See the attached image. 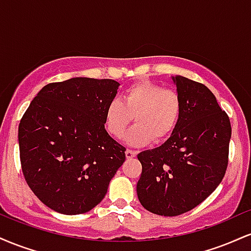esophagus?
I'll list each match as a JSON object with an SVG mask.
<instances>
[{
    "label": "esophagus",
    "instance_id": "34e87169",
    "mask_svg": "<svg viewBox=\"0 0 251 251\" xmlns=\"http://www.w3.org/2000/svg\"><path fill=\"white\" fill-rule=\"evenodd\" d=\"M125 153H126V158H127V159H131V158L135 157V154H137V152L133 151V150L127 149V150H126Z\"/></svg>",
    "mask_w": 251,
    "mask_h": 251
}]
</instances>
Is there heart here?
<instances>
[{"instance_id":"1","label":"heart","mask_w":251,"mask_h":251,"mask_svg":"<svg viewBox=\"0 0 251 251\" xmlns=\"http://www.w3.org/2000/svg\"><path fill=\"white\" fill-rule=\"evenodd\" d=\"M181 98L177 91L143 80L124 91L120 100H112L105 111V126L114 138H122L132 119L135 123L126 140L144 145L150 140L163 142L177 127L181 114Z\"/></svg>"}]
</instances>
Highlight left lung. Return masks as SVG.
<instances>
[{
	"label": "left lung",
	"mask_w": 251,
	"mask_h": 251,
	"mask_svg": "<svg viewBox=\"0 0 251 251\" xmlns=\"http://www.w3.org/2000/svg\"><path fill=\"white\" fill-rule=\"evenodd\" d=\"M181 114L171 137L138 154L143 171L137 184L142 205L160 216L188 212L220 185L229 163L231 125L203 83L174 77Z\"/></svg>",
	"instance_id": "left-lung-1"
}]
</instances>
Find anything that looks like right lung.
I'll return each mask as SVG.
<instances>
[{"mask_svg": "<svg viewBox=\"0 0 251 251\" xmlns=\"http://www.w3.org/2000/svg\"><path fill=\"white\" fill-rule=\"evenodd\" d=\"M119 82L73 77L46 85L19 125L22 174L45 205L79 215L98 205L125 162L126 149L105 129Z\"/></svg>", "mask_w": 251, "mask_h": 251, "instance_id": "right-lung-1", "label": "right lung"}]
</instances>
